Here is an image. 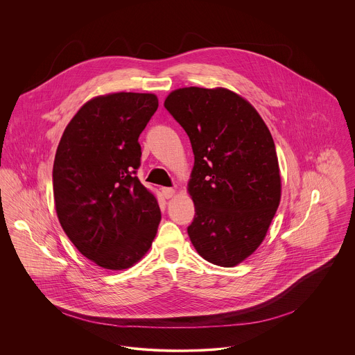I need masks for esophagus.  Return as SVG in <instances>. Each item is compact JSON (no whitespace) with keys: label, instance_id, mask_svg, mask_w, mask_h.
I'll use <instances>...</instances> for the list:
<instances>
[{"label":"esophagus","instance_id":"esophagus-1","mask_svg":"<svg viewBox=\"0 0 355 355\" xmlns=\"http://www.w3.org/2000/svg\"><path fill=\"white\" fill-rule=\"evenodd\" d=\"M174 193H175V190L173 187H162V194L168 200L174 196Z\"/></svg>","mask_w":355,"mask_h":355}]
</instances>
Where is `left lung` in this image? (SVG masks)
Listing matches in <instances>:
<instances>
[{"label":"left lung","mask_w":355,"mask_h":355,"mask_svg":"<svg viewBox=\"0 0 355 355\" xmlns=\"http://www.w3.org/2000/svg\"><path fill=\"white\" fill-rule=\"evenodd\" d=\"M165 107L194 154L190 241L207 262L236 266L261 245L281 200L270 132L249 102L222 87L174 90Z\"/></svg>","instance_id":"1"}]
</instances>
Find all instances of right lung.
Returning a JSON list of instances; mask_svg holds the SVG:
<instances>
[{
  "label": "right lung",
  "instance_id": "obj_1",
  "mask_svg": "<svg viewBox=\"0 0 355 355\" xmlns=\"http://www.w3.org/2000/svg\"><path fill=\"white\" fill-rule=\"evenodd\" d=\"M157 107L154 94L96 97L69 122L57 148L53 191L60 223L80 253L109 270L139 261L161 220L155 197L137 177L138 137Z\"/></svg>",
  "mask_w": 355,
  "mask_h": 355
}]
</instances>
